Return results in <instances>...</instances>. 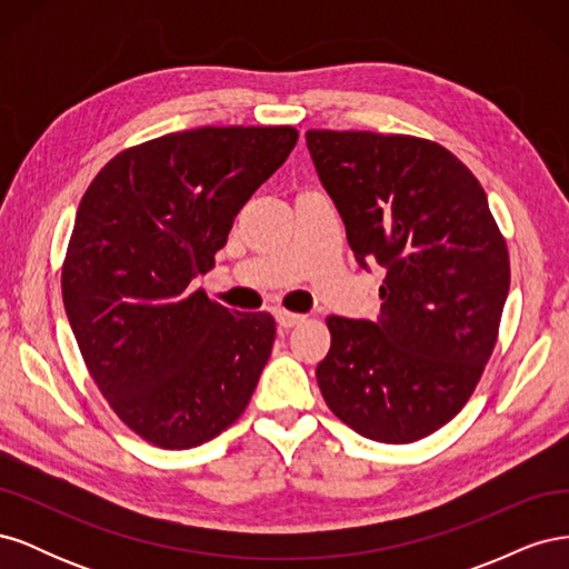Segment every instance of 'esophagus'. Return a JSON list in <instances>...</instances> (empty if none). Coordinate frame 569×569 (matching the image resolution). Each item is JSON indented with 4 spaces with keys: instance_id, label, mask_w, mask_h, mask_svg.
I'll use <instances>...</instances> for the list:
<instances>
[{
    "instance_id": "34e87169",
    "label": "esophagus",
    "mask_w": 569,
    "mask_h": 569,
    "mask_svg": "<svg viewBox=\"0 0 569 569\" xmlns=\"http://www.w3.org/2000/svg\"><path fill=\"white\" fill-rule=\"evenodd\" d=\"M274 318H278L280 327H284V330H289V327H295V325L303 322V316L289 313V311H284V308H280V311H274Z\"/></svg>"
}]
</instances>
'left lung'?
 Here are the masks:
<instances>
[{"mask_svg": "<svg viewBox=\"0 0 569 569\" xmlns=\"http://www.w3.org/2000/svg\"><path fill=\"white\" fill-rule=\"evenodd\" d=\"M318 178L356 261L387 270L380 318H327L316 377L360 437L410 443L453 420L498 339L510 287L506 239L470 168L412 134L308 130Z\"/></svg>", "mask_w": 569, "mask_h": 569, "instance_id": "1", "label": "left lung"}]
</instances>
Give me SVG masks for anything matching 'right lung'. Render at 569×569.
Instances as JSON below:
<instances>
[{
  "label": "right lung",
  "instance_id": "1",
  "mask_svg": "<svg viewBox=\"0 0 569 569\" xmlns=\"http://www.w3.org/2000/svg\"><path fill=\"white\" fill-rule=\"evenodd\" d=\"M297 140L291 126L170 132L116 153L78 206L66 316L116 416L159 449L228 429L268 363L274 318L230 313L189 282Z\"/></svg>",
  "mask_w": 569,
  "mask_h": 569
}]
</instances>
